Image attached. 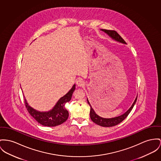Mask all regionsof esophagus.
Here are the masks:
<instances>
[{"label":"esophagus","mask_w":161,"mask_h":161,"mask_svg":"<svg viewBox=\"0 0 161 161\" xmlns=\"http://www.w3.org/2000/svg\"><path fill=\"white\" fill-rule=\"evenodd\" d=\"M77 85L79 86H83L85 85V83L84 82V80L81 79H79L77 80Z\"/></svg>","instance_id":"obj_1"}]
</instances>
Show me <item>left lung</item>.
Segmentation results:
<instances>
[{
  "instance_id": "8db88e82",
  "label": "left lung",
  "mask_w": 161,
  "mask_h": 161,
  "mask_svg": "<svg viewBox=\"0 0 161 161\" xmlns=\"http://www.w3.org/2000/svg\"><path fill=\"white\" fill-rule=\"evenodd\" d=\"M101 30L102 31H103L104 32L107 33V35L112 40L117 42L118 43H122V44H126V43L125 42V40L120 36V35L117 32H115L114 31H109V30H106V29H101ZM137 95L136 97L134 103H132V106L123 114H122L119 116H118V117H114V118H103V117H101L99 116L95 112V111L94 110L93 107H92L88 98H86L88 104H89V106L90 107V118L93 121V122H94L95 123H96L97 125H99L101 126L112 127V126H116V125H118L119 123H120L121 121H123L125 118L127 117V116L128 115L129 113L130 112V111L132 110V108L134 106V105H135V104L137 101Z\"/></svg>"
}]
</instances>
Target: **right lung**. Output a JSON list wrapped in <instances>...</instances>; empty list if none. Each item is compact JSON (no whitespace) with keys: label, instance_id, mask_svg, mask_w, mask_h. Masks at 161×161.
Instances as JSON below:
<instances>
[{"label":"right lung","instance_id":"add662e5","mask_svg":"<svg viewBox=\"0 0 161 161\" xmlns=\"http://www.w3.org/2000/svg\"><path fill=\"white\" fill-rule=\"evenodd\" d=\"M75 89V84L69 92L61 97L56 103L53 108L48 111H39L29 106L24 97L25 106L30 115L37 122L44 126L54 127L64 123L68 118L69 113L65 108L66 103L70 101L73 93Z\"/></svg>","mask_w":161,"mask_h":161}]
</instances>
